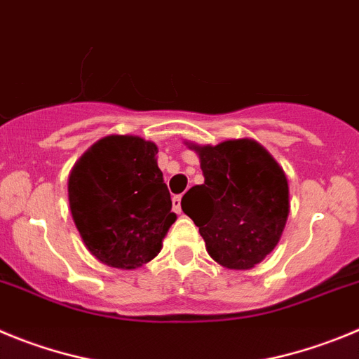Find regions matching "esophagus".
<instances>
[{"label":"esophagus","mask_w":359,"mask_h":359,"mask_svg":"<svg viewBox=\"0 0 359 359\" xmlns=\"http://www.w3.org/2000/svg\"><path fill=\"white\" fill-rule=\"evenodd\" d=\"M180 198H182V196H180V195H175V196H173V198H172V202H173V211L179 212V215H180V211H182V208H180Z\"/></svg>","instance_id":"obj_1"}]
</instances>
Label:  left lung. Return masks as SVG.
<instances>
[{"label": "left lung", "instance_id": "obj_1", "mask_svg": "<svg viewBox=\"0 0 359 359\" xmlns=\"http://www.w3.org/2000/svg\"><path fill=\"white\" fill-rule=\"evenodd\" d=\"M189 148L198 154L205 180L182 196V211L216 263L231 270L254 268L279 243L288 219L283 168L254 140Z\"/></svg>", "mask_w": 359, "mask_h": 359}]
</instances>
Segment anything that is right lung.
Returning <instances> with one entry per match:
<instances>
[{"mask_svg":"<svg viewBox=\"0 0 359 359\" xmlns=\"http://www.w3.org/2000/svg\"><path fill=\"white\" fill-rule=\"evenodd\" d=\"M157 151L137 135H107L71 170L73 222L87 250L109 266L132 270L154 259L177 219Z\"/></svg>","mask_w":359,"mask_h":359,"instance_id":"obj_1","label":"right lung"}]
</instances>
